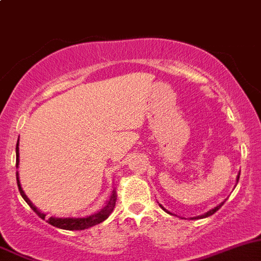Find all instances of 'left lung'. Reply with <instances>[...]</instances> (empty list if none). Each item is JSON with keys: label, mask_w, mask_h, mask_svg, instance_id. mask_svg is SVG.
I'll use <instances>...</instances> for the list:
<instances>
[{"label": "left lung", "mask_w": 261, "mask_h": 261, "mask_svg": "<svg viewBox=\"0 0 261 261\" xmlns=\"http://www.w3.org/2000/svg\"><path fill=\"white\" fill-rule=\"evenodd\" d=\"M238 179H240V173H238V175H237V182H238ZM223 203H224V201H223V202H220L219 205H218V206H215V207H214V209H212V210H209V212H207V213H205V214L198 215V217H195V218H191V219H202V218H207V217H210V215H213V214H214V213H217L218 210H219L220 207H222ZM160 207H161V209L164 210V212L168 213V214H172V213L168 212V210H166L165 207L163 206V205H160ZM172 215H173V214H172Z\"/></svg>", "instance_id": "1"}]
</instances>
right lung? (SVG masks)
Segmentation results:
<instances>
[{
	"instance_id": "add662e5",
	"label": "right lung",
	"mask_w": 261,
	"mask_h": 261,
	"mask_svg": "<svg viewBox=\"0 0 261 261\" xmlns=\"http://www.w3.org/2000/svg\"><path fill=\"white\" fill-rule=\"evenodd\" d=\"M19 166V140L16 143V168ZM16 180H17V187H19V192H20L21 197L24 198L29 206L32 207L34 213L38 215L42 219H46V214L42 212H39L36 206L33 205L31 200L28 198V196L24 193L23 188H21L20 180H19V173H16ZM115 201H116V191L114 190L111 192L110 198L106 201V205L101 210H98L95 214H91L88 217L83 218H58V217H51L47 219V223L56 228H60V229H66V230H82V229H88V228L93 227L96 224H100L101 222H103L105 219H108L109 215L113 213L114 207H115Z\"/></svg>"
}]
</instances>
